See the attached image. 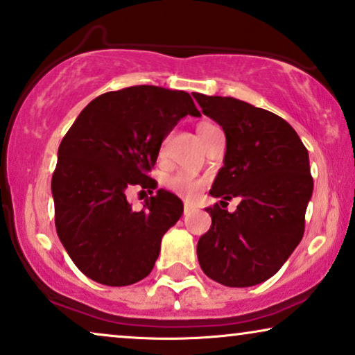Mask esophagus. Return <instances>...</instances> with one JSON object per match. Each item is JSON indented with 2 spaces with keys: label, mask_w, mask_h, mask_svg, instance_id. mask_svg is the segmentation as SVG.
<instances>
[{
  "label": "esophagus",
  "mask_w": 355,
  "mask_h": 355,
  "mask_svg": "<svg viewBox=\"0 0 355 355\" xmlns=\"http://www.w3.org/2000/svg\"><path fill=\"white\" fill-rule=\"evenodd\" d=\"M194 210H196V205L192 204V202H189V200L184 202V215H189L191 211H194Z\"/></svg>",
  "instance_id": "1"
}]
</instances>
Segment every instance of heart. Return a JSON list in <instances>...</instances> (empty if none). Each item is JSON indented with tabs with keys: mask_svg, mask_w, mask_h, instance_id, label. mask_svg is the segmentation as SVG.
Returning a JSON list of instances; mask_svg holds the SVG:
<instances>
[{
	"mask_svg": "<svg viewBox=\"0 0 355 355\" xmlns=\"http://www.w3.org/2000/svg\"><path fill=\"white\" fill-rule=\"evenodd\" d=\"M217 128L218 125H215L214 122L202 121L199 125H197V135H199L202 141L210 132L217 130ZM204 184H205L204 179L196 178L194 174L186 173V171L173 174V176H169L166 181H164V186H166L169 191L182 197H194L197 192L204 187Z\"/></svg>",
	"mask_w": 355,
	"mask_h": 355,
	"instance_id": "1",
	"label": "heart"
}]
</instances>
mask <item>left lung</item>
<instances>
[{"mask_svg":"<svg viewBox=\"0 0 355 355\" xmlns=\"http://www.w3.org/2000/svg\"><path fill=\"white\" fill-rule=\"evenodd\" d=\"M227 137L210 196L242 199L233 214L215 204L197 243L204 272L227 287H251L277 272L302 241L313 178L305 145L288 122L234 98L194 93ZM222 204L223 200H220Z\"/></svg>","mask_w":355,"mask_h":355,"instance_id":"left-lung-1","label":"left lung"}]
</instances>
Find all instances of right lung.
Instances as JSON below:
<instances>
[{
    "instance_id": "obj_1",
    "label": "right lung",
    "mask_w": 355,
    "mask_h": 355,
    "mask_svg": "<svg viewBox=\"0 0 355 355\" xmlns=\"http://www.w3.org/2000/svg\"><path fill=\"white\" fill-rule=\"evenodd\" d=\"M200 116L191 94L159 86H130L91 101L58 146L52 176L55 227L68 256L96 282L123 287L145 279L161 238L181 218L182 202L158 189L133 210L125 191L141 186L159 146L182 117Z\"/></svg>"
}]
</instances>
